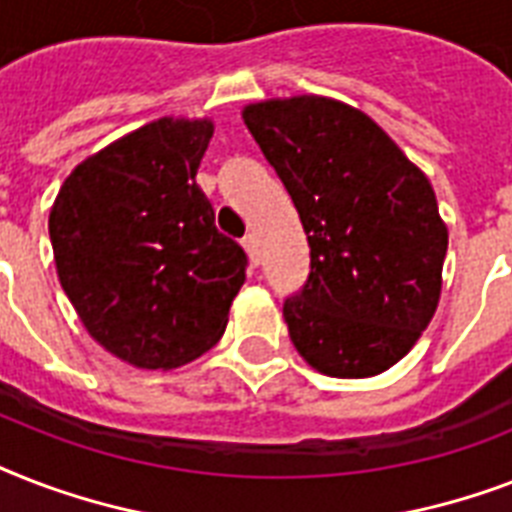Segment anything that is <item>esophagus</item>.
Instances as JSON below:
<instances>
[{
    "mask_svg": "<svg viewBox=\"0 0 512 512\" xmlns=\"http://www.w3.org/2000/svg\"><path fill=\"white\" fill-rule=\"evenodd\" d=\"M241 247H244V252H247L252 263H260V241H257L255 233H247L244 241H241Z\"/></svg>",
    "mask_w": 512,
    "mask_h": 512,
    "instance_id": "34e87169",
    "label": "esophagus"
}]
</instances>
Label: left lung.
Masks as SVG:
<instances>
[{"label": "left lung", "mask_w": 512, "mask_h": 512, "mask_svg": "<svg viewBox=\"0 0 512 512\" xmlns=\"http://www.w3.org/2000/svg\"><path fill=\"white\" fill-rule=\"evenodd\" d=\"M241 119L295 201L311 273L284 303L297 353L340 380L398 364L441 300L449 228L425 172L361 108L324 95L247 103Z\"/></svg>", "instance_id": "8db88e82"}]
</instances>
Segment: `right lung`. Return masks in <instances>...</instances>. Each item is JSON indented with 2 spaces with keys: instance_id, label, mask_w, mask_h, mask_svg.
<instances>
[{
  "instance_id": "obj_1",
  "label": "right lung",
  "mask_w": 512,
  "mask_h": 512,
  "mask_svg": "<svg viewBox=\"0 0 512 512\" xmlns=\"http://www.w3.org/2000/svg\"><path fill=\"white\" fill-rule=\"evenodd\" d=\"M209 116H162L90 154L50 209L60 287L87 335L124 364L170 372L225 332L247 255L196 185Z\"/></svg>"
}]
</instances>
